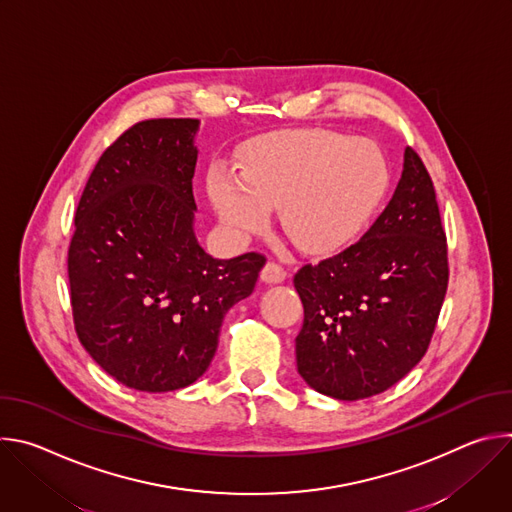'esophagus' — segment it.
Masks as SVG:
<instances>
[{
    "instance_id": "obj_1",
    "label": "esophagus",
    "mask_w": 512,
    "mask_h": 512,
    "mask_svg": "<svg viewBox=\"0 0 512 512\" xmlns=\"http://www.w3.org/2000/svg\"><path fill=\"white\" fill-rule=\"evenodd\" d=\"M283 279H285L283 267L273 261H267L265 267L261 269V281H265V283H281Z\"/></svg>"
}]
</instances>
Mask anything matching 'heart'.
Returning a JSON list of instances; mask_svg holds the SVG:
<instances>
[{
    "label": "heart",
    "mask_w": 512,
    "mask_h": 512,
    "mask_svg": "<svg viewBox=\"0 0 512 512\" xmlns=\"http://www.w3.org/2000/svg\"><path fill=\"white\" fill-rule=\"evenodd\" d=\"M389 182L387 156L375 141L291 129L253 141L241 156V174L214 170L208 194L231 233H261L271 208H279L285 235L306 253L326 255L367 229Z\"/></svg>",
    "instance_id": "b5f03b06"
}]
</instances>
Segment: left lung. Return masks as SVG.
Returning <instances> with one entry per match:
<instances>
[{
	"instance_id": "1",
	"label": "left lung",
	"mask_w": 512,
	"mask_h": 512,
	"mask_svg": "<svg viewBox=\"0 0 512 512\" xmlns=\"http://www.w3.org/2000/svg\"><path fill=\"white\" fill-rule=\"evenodd\" d=\"M294 285L304 304L298 373L318 393L367 399L423 358L448 289V245L433 182L411 148L373 227L342 253L304 265Z\"/></svg>"
}]
</instances>
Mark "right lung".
I'll return each mask as SVG.
<instances>
[{
	"label": "right lung",
	"mask_w": 512,
	"mask_h": 512,
	"mask_svg": "<svg viewBox=\"0 0 512 512\" xmlns=\"http://www.w3.org/2000/svg\"><path fill=\"white\" fill-rule=\"evenodd\" d=\"M198 119H148L99 158L68 249L81 344L129 389L200 379L225 314L253 294L265 257L214 259L194 233Z\"/></svg>",
	"instance_id": "right-lung-1"
}]
</instances>
